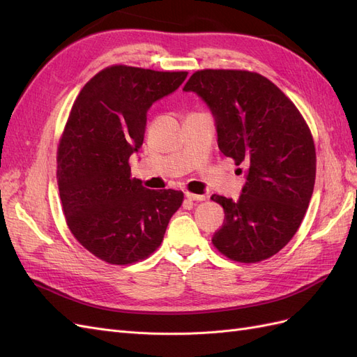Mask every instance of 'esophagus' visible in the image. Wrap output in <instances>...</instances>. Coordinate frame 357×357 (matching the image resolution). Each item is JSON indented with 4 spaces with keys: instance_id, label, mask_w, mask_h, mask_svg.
Listing matches in <instances>:
<instances>
[{
    "instance_id": "obj_1",
    "label": "esophagus",
    "mask_w": 357,
    "mask_h": 357,
    "mask_svg": "<svg viewBox=\"0 0 357 357\" xmlns=\"http://www.w3.org/2000/svg\"><path fill=\"white\" fill-rule=\"evenodd\" d=\"M185 197L189 201H204L205 199L204 195H197V193H190V192H185Z\"/></svg>"
}]
</instances>
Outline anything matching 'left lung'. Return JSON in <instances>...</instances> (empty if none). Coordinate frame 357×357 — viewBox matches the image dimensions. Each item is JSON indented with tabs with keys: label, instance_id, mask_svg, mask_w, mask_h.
Wrapping results in <instances>:
<instances>
[{
	"label": "left lung",
	"instance_id": "left-lung-1",
	"mask_svg": "<svg viewBox=\"0 0 357 357\" xmlns=\"http://www.w3.org/2000/svg\"><path fill=\"white\" fill-rule=\"evenodd\" d=\"M183 91L207 104L220 152L245 167L238 201L211 197L225 210L213 244L236 262L274 256L296 234L314 189L316 149L304 117L257 73L202 70Z\"/></svg>",
	"mask_w": 357,
	"mask_h": 357
}]
</instances>
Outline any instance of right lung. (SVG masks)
Here are the masks:
<instances>
[{"instance_id": "1", "label": "right lung", "mask_w": 357, "mask_h": 357, "mask_svg": "<svg viewBox=\"0 0 357 357\" xmlns=\"http://www.w3.org/2000/svg\"><path fill=\"white\" fill-rule=\"evenodd\" d=\"M186 77L113 66L86 83L73 105L58 149L59 195L75 240L105 262L152 255L183 202L180 190H150L132 178L129 158L143 146L150 107Z\"/></svg>"}]
</instances>
